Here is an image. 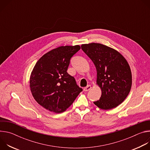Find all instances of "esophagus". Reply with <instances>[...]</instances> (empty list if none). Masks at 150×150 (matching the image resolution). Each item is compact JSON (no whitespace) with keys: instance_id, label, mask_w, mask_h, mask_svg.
I'll return each instance as SVG.
<instances>
[{"instance_id":"1","label":"esophagus","mask_w":150,"mask_h":150,"mask_svg":"<svg viewBox=\"0 0 150 150\" xmlns=\"http://www.w3.org/2000/svg\"><path fill=\"white\" fill-rule=\"evenodd\" d=\"M91 85H87V86L86 87H85V88H83V90L84 91H89L90 90H91Z\"/></svg>"}]
</instances>
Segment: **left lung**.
Segmentation results:
<instances>
[{"instance_id": "8db88e82", "label": "left lung", "mask_w": 150, "mask_h": 150, "mask_svg": "<svg viewBox=\"0 0 150 150\" xmlns=\"http://www.w3.org/2000/svg\"><path fill=\"white\" fill-rule=\"evenodd\" d=\"M81 49L97 71L96 84L101 96L94 104L105 110L116 108L127 97L132 86V74L127 60L116 50L100 43L83 44Z\"/></svg>"}]
</instances>
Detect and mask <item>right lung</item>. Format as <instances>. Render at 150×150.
<instances>
[{"mask_svg": "<svg viewBox=\"0 0 150 150\" xmlns=\"http://www.w3.org/2000/svg\"><path fill=\"white\" fill-rule=\"evenodd\" d=\"M80 49L79 45L60 46L36 63L30 78V90L35 100L46 110L65 112L82 91L67 72L71 58Z\"/></svg>", "mask_w": 150, "mask_h": 150, "instance_id": "obj_1", "label": "right lung"}]
</instances>
